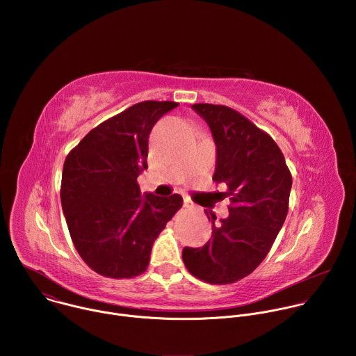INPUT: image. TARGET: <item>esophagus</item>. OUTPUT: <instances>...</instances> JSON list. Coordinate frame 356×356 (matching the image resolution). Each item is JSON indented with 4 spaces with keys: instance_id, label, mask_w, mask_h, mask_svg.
I'll return each mask as SVG.
<instances>
[{
    "instance_id": "esophagus-1",
    "label": "esophagus",
    "mask_w": 356,
    "mask_h": 356,
    "mask_svg": "<svg viewBox=\"0 0 356 356\" xmlns=\"http://www.w3.org/2000/svg\"><path fill=\"white\" fill-rule=\"evenodd\" d=\"M183 206L184 207H193V202L187 198V197H184V201H183Z\"/></svg>"
}]
</instances>
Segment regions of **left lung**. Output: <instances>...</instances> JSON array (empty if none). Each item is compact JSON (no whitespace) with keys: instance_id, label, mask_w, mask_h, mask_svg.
Segmentation results:
<instances>
[{"instance_id":"left-lung-1","label":"left lung","mask_w":356,"mask_h":356,"mask_svg":"<svg viewBox=\"0 0 356 356\" xmlns=\"http://www.w3.org/2000/svg\"><path fill=\"white\" fill-rule=\"evenodd\" d=\"M216 142L213 180L228 187L229 216L207 213L211 239L202 248L183 249L187 270L213 284L248 276L266 258L289 211L291 175L276 142L225 106L193 104Z\"/></svg>"}]
</instances>
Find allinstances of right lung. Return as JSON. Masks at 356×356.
Returning <instances> with one entry per match:
<instances>
[{
	"label": "right lung",
	"mask_w": 356,
	"mask_h": 356,
	"mask_svg": "<svg viewBox=\"0 0 356 356\" xmlns=\"http://www.w3.org/2000/svg\"><path fill=\"white\" fill-rule=\"evenodd\" d=\"M179 104L142 101L91 129L65 161L60 200L72 241L97 273L129 279L147 268L150 250L183 206L179 194H140L149 135Z\"/></svg>",
	"instance_id": "obj_1"
}]
</instances>
